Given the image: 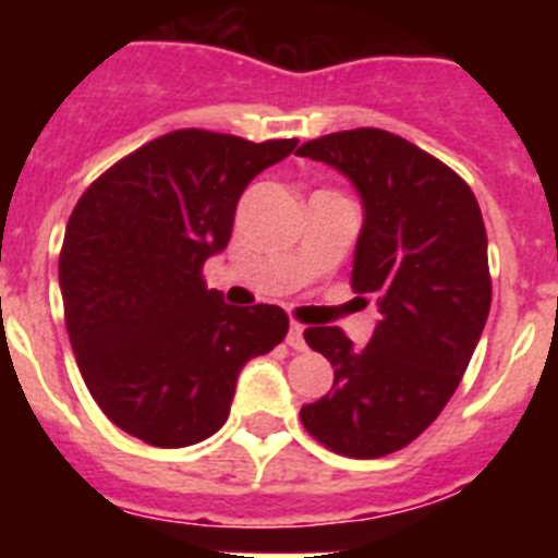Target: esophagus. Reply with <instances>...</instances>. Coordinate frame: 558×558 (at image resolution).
Wrapping results in <instances>:
<instances>
[{"label":"esophagus","instance_id":"34e87169","mask_svg":"<svg viewBox=\"0 0 558 558\" xmlns=\"http://www.w3.org/2000/svg\"><path fill=\"white\" fill-rule=\"evenodd\" d=\"M288 347L295 349V352H304L307 349V343H304V327L302 324H290L288 329Z\"/></svg>","mask_w":558,"mask_h":558}]
</instances>
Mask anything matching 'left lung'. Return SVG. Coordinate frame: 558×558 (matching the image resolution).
<instances>
[{"label":"left lung","mask_w":558,"mask_h":558,"mask_svg":"<svg viewBox=\"0 0 558 558\" xmlns=\"http://www.w3.org/2000/svg\"><path fill=\"white\" fill-rule=\"evenodd\" d=\"M357 186L363 231L352 288L379 304L377 329L354 349L338 327L304 329L335 383L302 408L315 441L347 458L408 447L456 393L492 307L486 226L470 184L413 142L354 128L304 142Z\"/></svg>","instance_id":"obj_1"}]
</instances>
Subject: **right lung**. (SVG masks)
I'll use <instances>...</instances> for the list:
<instances>
[{"label": "right lung", "instance_id": "1", "mask_svg": "<svg viewBox=\"0 0 558 558\" xmlns=\"http://www.w3.org/2000/svg\"><path fill=\"white\" fill-rule=\"evenodd\" d=\"M299 140L184 128L108 167L63 234V318L86 388L128 436L190 447L229 418L236 374L288 335L276 304L231 307L204 263L229 245L236 201Z\"/></svg>", "mask_w": 558, "mask_h": 558}]
</instances>
